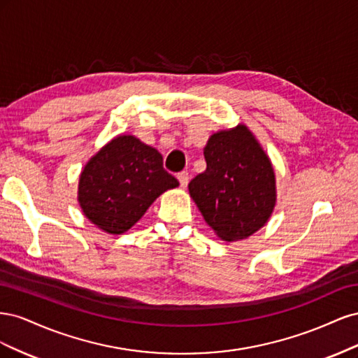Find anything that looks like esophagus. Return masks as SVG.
Wrapping results in <instances>:
<instances>
[{"instance_id":"esophagus-1","label":"esophagus","mask_w":358,"mask_h":358,"mask_svg":"<svg viewBox=\"0 0 358 358\" xmlns=\"http://www.w3.org/2000/svg\"><path fill=\"white\" fill-rule=\"evenodd\" d=\"M178 180H179L182 188H187L188 182H189V175H188L187 171H182V173H179V175H178Z\"/></svg>"}]
</instances>
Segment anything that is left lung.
Segmentation results:
<instances>
[{
    "label": "left lung",
    "instance_id": "8db88e82",
    "mask_svg": "<svg viewBox=\"0 0 358 358\" xmlns=\"http://www.w3.org/2000/svg\"><path fill=\"white\" fill-rule=\"evenodd\" d=\"M203 155L208 167L189 182L191 199L221 241L248 239L275 210L272 161L245 124L213 133Z\"/></svg>",
    "mask_w": 358,
    "mask_h": 358
}]
</instances>
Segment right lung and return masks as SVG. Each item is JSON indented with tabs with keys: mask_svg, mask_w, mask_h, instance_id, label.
I'll return each mask as SVG.
<instances>
[{
	"mask_svg": "<svg viewBox=\"0 0 358 358\" xmlns=\"http://www.w3.org/2000/svg\"><path fill=\"white\" fill-rule=\"evenodd\" d=\"M179 182L162 167L152 146L131 134H119L86 162L78 187L83 215L100 230L122 234L140 221L162 192Z\"/></svg>",
	"mask_w": 358,
	"mask_h": 358,
	"instance_id": "1",
	"label": "right lung"
}]
</instances>
